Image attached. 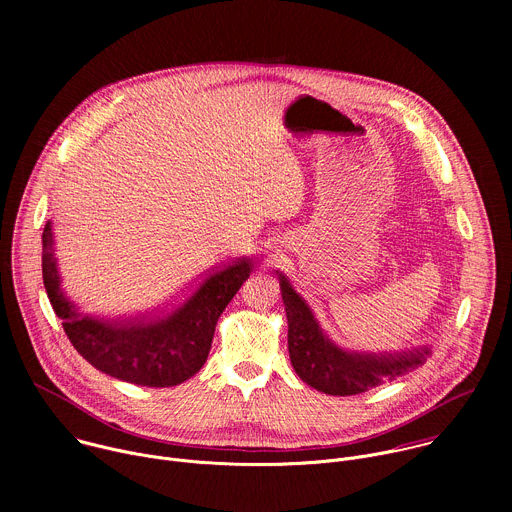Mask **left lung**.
I'll return each mask as SVG.
<instances>
[{
	"instance_id": "8db88e82",
	"label": "left lung",
	"mask_w": 512,
	"mask_h": 512,
	"mask_svg": "<svg viewBox=\"0 0 512 512\" xmlns=\"http://www.w3.org/2000/svg\"><path fill=\"white\" fill-rule=\"evenodd\" d=\"M281 298L287 314V350L291 367L298 377L326 395H358L385 381H393L411 369H417L429 356V348L405 352H354L334 344L306 300L279 273Z\"/></svg>"
}]
</instances>
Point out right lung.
I'll return each instance as SVG.
<instances>
[{"mask_svg": "<svg viewBox=\"0 0 512 512\" xmlns=\"http://www.w3.org/2000/svg\"><path fill=\"white\" fill-rule=\"evenodd\" d=\"M251 271L253 263L243 257L208 271L178 304L160 314L123 322L97 320L64 296L50 223L42 233L44 287L70 344L97 371L141 387H174L202 369L218 316Z\"/></svg>", "mask_w": 512, "mask_h": 512, "instance_id": "right-lung-1", "label": "right lung"}]
</instances>
